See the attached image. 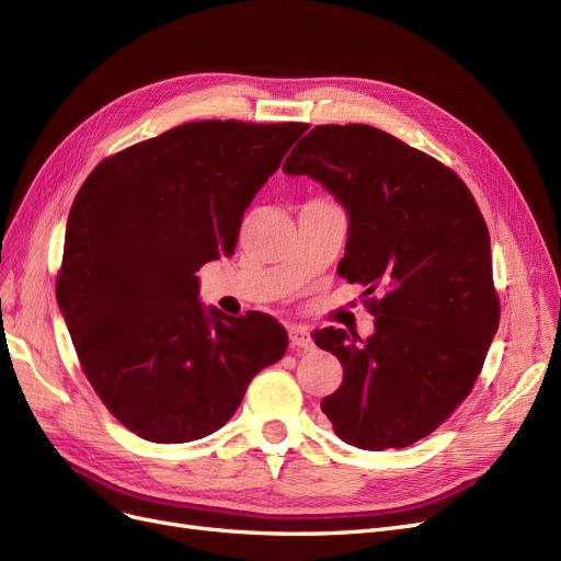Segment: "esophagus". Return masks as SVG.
<instances>
[{"instance_id": "34e87169", "label": "esophagus", "mask_w": 561, "mask_h": 561, "mask_svg": "<svg viewBox=\"0 0 561 561\" xmlns=\"http://www.w3.org/2000/svg\"><path fill=\"white\" fill-rule=\"evenodd\" d=\"M287 334H290V344H293L295 348H311V346H313V339H311V334H309L307 328L290 325V328H287Z\"/></svg>"}]
</instances>
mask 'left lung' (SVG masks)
I'll list each match as a JSON object with an SVG mask.
<instances>
[{"instance_id": "obj_1", "label": "left lung", "mask_w": 561, "mask_h": 561, "mask_svg": "<svg viewBox=\"0 0 561 561\" xmlns=\"http://www.w3.org/2000/svg\"><path fill=\"white\" fill-rule=\"evenodd\" d=\"M348 213L339 276L365 285L375 334L316 330L344 379L320 407L344 443L381 451L431 435L480 377L499 330L484 217L451 168L375 126H316L285 159Z\"/></svg>"}]
</instances>
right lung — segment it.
Masks as SVG:
<instances>
[{"instance_id": "obj_1", "label": "right lung", "mask_w": 561, "mask_h": 561, "mask_svg": "<svg viewBox=\"0 0 561 561\" xmlns=\"http://www.w3.org/2000/svg\"><path fill=\"white\" fill-rule=\"evenodd\" d=\"M307 124L192 122L100 161L81 184L56 278L83 375L149 443L222 428L287 332L198 301L196 271L233 254L243 213Z\"/></svg>"}]
</instances>
